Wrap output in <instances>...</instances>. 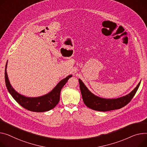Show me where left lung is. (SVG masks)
<instances>
[{"mask_svg": "<svg viewBox=\"0 0 147 147\" xmlns=\"http://www.w3.org/2000/svg\"><path fill=\"white\" fill-rule=\"evenodd\" d=\"M80 89L84 104L89 108L97 111L106 112L121 109L129 103L138 90L141 82L128 94L117 99H104L96 96L88 90L83 82L79 79Z\"/></svg>", "mask_w": 147, "mask_h": 147, "instance_id": "obj_1", "label": "left lung"}]
</instances>
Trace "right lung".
<instances>
[{
  "label": "right lung",
  "instance_id": "right-lung-1",
  "mask_svg": "<svg viewBox=\"0 0 147 147\" xmlns=\"http://www.w3.org/2000/svg\"><path fill=\"white\" fill-rule=\"evenodd\" d=\"M7 63V61L5 67V78L8 92L19 105L25 109L32 112H44L54 108L60 101V95L61 89L67 82L68 80L72 77V75L67 76L58 83L51 92L44 96L38 97H25L16 92L10 84L6 72Z\"/></svg>",
  "mask_w": 147,
  "mask_h": 147
}]
</instances>
